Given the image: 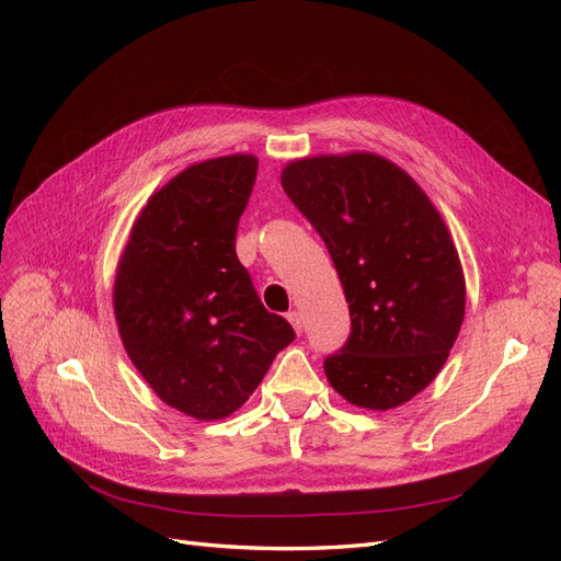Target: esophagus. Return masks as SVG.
Here are the masks:
<instances>
[{
  "label": "esophagus",
  "mask_w": 561,
  "mask_h": 561,
  "mask_svg": "<svg viewBox=\"0 0 561 561\" xmlns=\"http://www.w3.org/2000/svg\"><path fill=\"white\" fill-rule=\"evenodd\" d=\"M287 320L293 322L295 332H297V334H301V330H304V320H301V313H299V311H290V313H287Z\"/></svg>",
  "instance_id": "1"
}]
</instances>
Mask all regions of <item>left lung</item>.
I'll list each match as a JSON object with an SVG mask.
<instances>
[{"instance_id":"left-lung-1","label":"left lung","mask_w":561,"mask_h":561,"mask_svg":"<svg viewBox=\"0 0 561 561\" xmlns=\"http://www.w3.org/2000/svg\"><path fill=\"white\" fill-rule=\"evenodd\" d=\"M285 194L325 241L351 336L325 360L346 402L386 412L421 393L449 358L466 316L451 233L426 192L371 151L290 161Z\"/></svg>"}]
</instances>
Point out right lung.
Listing matches in <instances>:
<instances>
[{
  "mask_svg": "<svg viewBox=\"0 0 561 561\" xmlns=\"http://www.w3.org/2000/svg\"><path fill=\"white\" fill-rule=\"evenodd\" d=\"M257 157L186 165L149 196L116 264L114 316L130 363L173 410L233 414L295 339L236 257Z\"/></svg>",
  "mask_w": 561,
  "mask_h": 561,
  "instance_id": "right-lung-1",
  "label": "right lung"
}]
</instances>
